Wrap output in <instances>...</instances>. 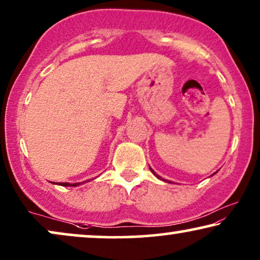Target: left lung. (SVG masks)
I'll return each mask as SVG.
<instances>
[{
    "label": "left lung",
    "instance_id": "left-lung-1",
    "mask_svg": "<svg viewBox=\"0 0 260 260\" xmlns=\"http://www.w3.org/2000/svg\"><path fill=\"white\" fill-rule=\"evenodd\" d=\"M150 170H151V172H152V173H154V174H155V172H154V170H152L151 168H150ZM155 175H156V174H155ZM156 176H157V177H158V179H161V177H159L158 175H156Z\"/></svg>",
    "mask_w": 260,
    "mask_h": 260
}]
</instances>
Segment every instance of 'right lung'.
Returning a JSON list of instances; mask_svg holds the SVG:
<instances>
[{
  "label": "right lung",
  "mask_w": 260,
  "mask_h": 260,
  "mask_svg": "<svg viewBox=\"0 0 260 260\" xmlns=\"http://www.w3.org/2000/svg\"><path fill=\"white\" fill-rule=\"evenodd\" d=\"M59 184H60V186H66V187L71 186V187H72V186H78V184H79V183H73V184H71V183H67V182H60Z\"/></svg>",
  "instance_id": "add662e5"
}]
</instances>
